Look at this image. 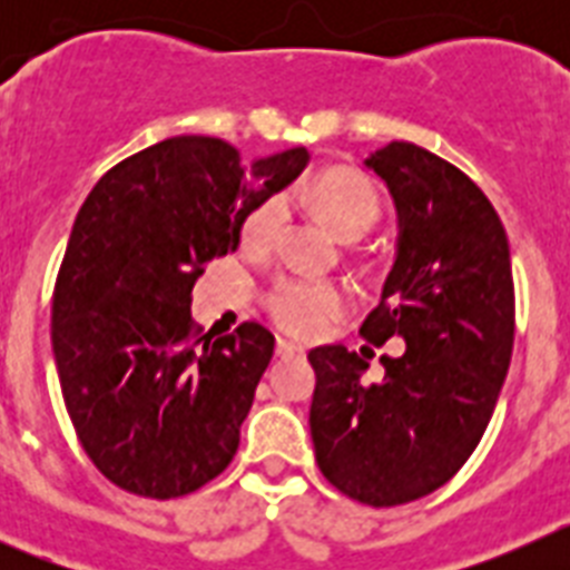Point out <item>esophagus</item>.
Masks as SVG:
<instances>
[{
  "label": "esophagus",
  "mask_w": 570,
  "mask_h": 570,
  "mask_svg": "<svg viewBox=\"0 0 570 570\" xmlns=\"http://www.w3.org/2000/svg\"><path fill=\"white\" fill-rule=\"evenodd\" d=\"M305 351H302V345H294V342L288 340H276V356H282V360H291V356H302Z\"/></svg>",
  "instance_id": "esophagus-1"
}]
</instances>
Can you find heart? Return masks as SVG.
I'll return each mask as SVG.
<instances>
[{
  "mask_svg": "<svg viewBox=\"0 0 570 570\" xmlns=\"http://www.w3.org/2000/svg\"><path fill=\"white\" fill-rule=\"evenodd\" d=\"M325 223L342 239H360L380 219V196L365 176L354 170H328L308 188ZM285 225V199L271 196L242 225V245L254 254L274 248L276 236ZM345 308V294L331 282L279 279L268 294V311L279 328L294 336H316L334 316Z\"/></svg>",
  "mask_w": 570,
  "mask_h": 570,
  "instance_id": "heart-1",
  "label": "heart"
}]
</instances>
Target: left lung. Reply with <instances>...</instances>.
Instances as JSON below:
<instances>
[{"mask_svg": "<svg viewBox=\"0 0 570 570\" xmlns=\"http://www.w3.org/2000/svg\"><path fill=\"white\" fill-rule=\"evenodd\" d=\"M396 208L394 265L360 334L405 354L367 362L345 345L308 354L311 440L331 485L365 505H405L445 485L485 434L511 365L513 276L500 216L451 163L411 142L367 154Z\"/></svg>", "mask_w": 570, "mask_h": 570, "instance_id": "left-lung-1", "label": "left lung"}]
</instances>
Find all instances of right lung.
Wrapping results in <instances>:
<instances>
[{"instance_id": "right-lung-1", "label": "right lung", "mask_w": 570, "mask_h": 570, "mask_svg": "<svg viewBox=\"0 0 570 570\" xmlns=\"http://www.w3.org/2000/svg\"><path fill=\"white\" fill-rule=\"evenodd\" d=\"M308 159L288 148L248 168L223 139L174 136L110 168L79 208L50 340L70 422L114 485L174 500L234 460L274 334L245 322L190 342L194 285Z\"/></svg>"}]
</instances>
